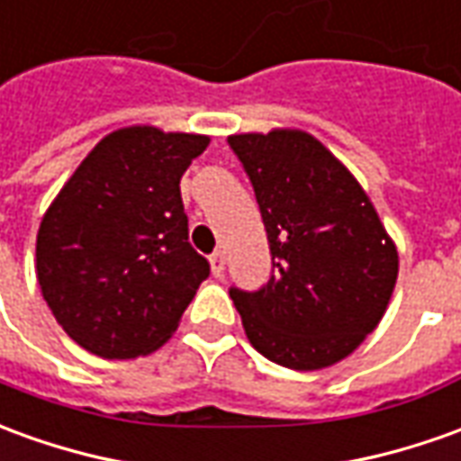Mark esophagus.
<instances>
[{
	"mask_svg": "<svg viewBox=\"0 0 461 461\" xmlns=\"http://www.w3.org/2000/svg\"><path fill=\"white\" fill-rule=\"evenodd\" d=\"M209 264H212V275L214 276L224 275V264H227V259H224V252H221V249H217V252L209 257Z\"/></svg>",
	"mask_w": 461,
	"mask_h": 461,
	"instance_id": "34e87169",
	"label": "esophagus"
}]
</instances>
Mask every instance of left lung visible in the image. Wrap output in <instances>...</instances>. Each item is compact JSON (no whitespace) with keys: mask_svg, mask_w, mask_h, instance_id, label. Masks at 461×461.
<instances>
[{"mask_svg":"<svg viewBox=\"0 0 461 461\" xmlns=\"http://www.w3.org/2000/svg\"><path fill=\"white\" fill-rule=\"evenodd\" d=\"M272 252L257 292L231 286L247 339L269 362L312 372L365 342L399 272L394 241L359 182L312 134H231Z\"/></svg>","mask_w":461,"mask_h":461,"instance_id":"8db88e82","label":"left lung"}]
</instances>
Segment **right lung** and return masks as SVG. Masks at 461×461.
<instances>
[{"label": "right lung", "mask_w": 461, "mask_h": 461, "mask_svg": "<svg viewBox=\"0 0 461 461\" xmlns=\"http://www.w3.org/2000/svg\"><path fill=\"white\" fill-rule=\"evenodd\" d=\"M209 137L127 127L86 154L37 234V279L86 352L134 359L162 347L209 276L189 244L179 179Z\"/></svg>", "instance_id": "right-lung-1"}]
</instances>
